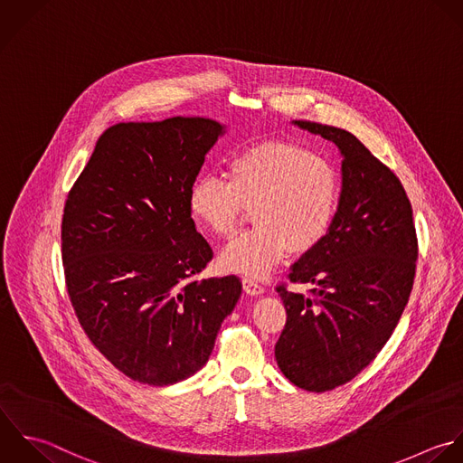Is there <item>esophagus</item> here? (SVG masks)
I'll list each match as a JSON object with an SVG mask.
<instances>
[{
	"instance_id": "esophagus-1",
	"label": "esophagus",
	"mask_w": 463,
	"mask_h": 463,
	"mask_svg": "<svg viewBox=\"0 0 463 463\" xmlns=\"http://www.w3.org/2000/svg\"><path fill=\"white\" fill-rule=\"evenodd\" d=\"M243 290H245L247 294H250V296H260V294L265 292L263 285L258 283V279H254V278H250V276H245V278H243Z\"/></svg>"
}]
</instances>
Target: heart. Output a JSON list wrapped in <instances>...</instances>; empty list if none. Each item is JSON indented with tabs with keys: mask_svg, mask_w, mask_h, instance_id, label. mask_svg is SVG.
<instances>
[{
	"mask_svg": "<svg viewBox=\"0 0 463 463\" xmlns=\"http://www.w3.org/2000/svg\"><path fill=\"white\" fill-rule=\"evenodd\" d=\"M341 200L335 165L308 147L287 140H265L238 151L225 180L198 178L187 196L193 220L218 238L238 229L252 207L254 229L234 238L220 254V267L263 276L288 249L303 254L330 232Z\"/></svg>",
	"mask_w": 463,
	"mask_h": 463,
	"instance_id": "1",
	"label": "heart"
}]
</instances>
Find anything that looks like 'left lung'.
Masks as SVG:
<instances>
[{
    "mask_svg": "<svg viewBox=\"0 0 463 463\" xmlns=\"http://www.w3.org/2000/svg\"><path fill=\"white\" fill-rule=\"evenodd\" d=\"M294 124L332 140L343 156L332 229L288 274L292 283L312 285L310 296L276 287L287 310L278 366L298 388L323 393L359 375L392 337L413 288L419 241L401 180L355 135Z\"/></svg>",
    "mask_w": 463,
    "mask_h": 463,
    "instance_id": "left-lung-1",
    "label": "left lung"
}]
</instances>
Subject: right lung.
I'll use <instances>...</instances> for the list:
<instances>
[{
	"mask_svg": "<svg viewBox=\"0 0 463 463\" xmlns=\"http://www.w3.org/2000/svg\"><path fill=\"white\" fill-rule=\"evenodd\" d=\"M223 126L203 117L108 128L68 193L61 225L66 290L91 345L149 386L209 361L241 296L238 276L196 279L213 249L187 196Z\"/></svg>",
	"mask_w": 463,
	"mask_h": 463,
	"instance_id": "obj_1",
	"label": "right lung"
}]
</instances>
